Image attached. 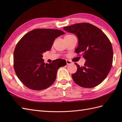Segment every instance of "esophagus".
Listing matches in <instances>:
<instances>
[{
  "label": "esophagus",
  "mask_w": 122,
  "mask_h": 122,
  "mask_svg": "<svg viewBox=\"0 0 122 122\" xmlns=\"http://www.w3.org/2000/svg\"><path fill=\"white\" fill-rule=\"evenodd\" d=\"M66 62L67 65H68V64H71L72 63V62L70 60H66Z\"/></svg>",
  "instance_id": "34e87169"
}]
</instances>
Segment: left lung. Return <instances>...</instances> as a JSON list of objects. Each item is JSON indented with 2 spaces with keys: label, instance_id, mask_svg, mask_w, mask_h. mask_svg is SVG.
<instances>
[{
  "label": "left lung",
  "instance_id": "obj_1",
  "mask_svg": "<svg viewBox=\"0 0 122 122\" xmlns=\"http://www.w3.org/2000/svg\"><path fill=\"white\" fill-rule=\"evenodd\" d=\"M78 39L76 53L86 60L83 66L76 64L77 71L72 74L74 82L85 88L95 87L103 81L112 66L113 51L110 40L102 30L89 23H80L63 28Z\"/></svg>",
  "mask_w": 122,
  "mask_h": 122
}]
</instances>
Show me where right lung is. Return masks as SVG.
Masks as SVG:
<instances>
[{"label":"right lung","instance_id":"obj_1","mask_svg":"<svg viewBox=\"0 0 122 122\" xmlns=\"http://www.w3.org/2000/svg\"><path fill=\"white\" fill-rule=\"evenodd\" d=\"M64 34L60 30L36 29L26 33L18 42L14 52V67L25 86L42 90L55 81L57 71L66 65V61L61 59L46 64L42 54L50 50L56 38Z\"/></svg>","mask_w":122,"mask_h":122}]
</instances>
